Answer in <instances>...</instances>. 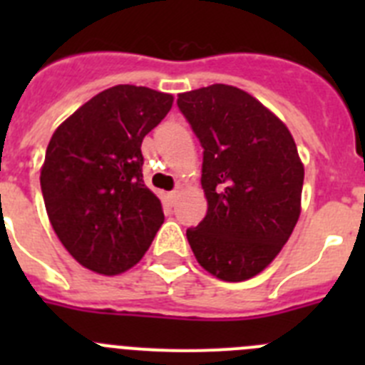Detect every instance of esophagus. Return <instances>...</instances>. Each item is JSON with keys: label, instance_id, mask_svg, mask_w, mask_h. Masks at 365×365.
Instances as JSON below:
<instances>
[{"label": "esophagus", "instance_id": "esophagus-1", "mask_svg": "<svg viewBox=\"0 0 365 365\" xmlns=\"http://www.w3.org/2000/svg\"><path fill=\"white\" fill-rule=\"evenodd\" d=\"M168 199H170V202H172V205H175V202H177V192L168 193Z\"/></svg>", "mask_w": 365, "mask_h": 365}]
</instances>
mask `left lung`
<instances>
[{"label": "left lung", "instance_id": "8db88e82", "mask_svg": "<svg viewBox=\"0 0 365 365\" xmlns=\"http://www.w3.org/2000/svg\"><path fill=\"white\" fill-rule=\"evenodd\" d=\"M202 146L208 210L186 237L199 265L245 282L269 265L299 217L303 164L287 125L254 96L214 83L177 98Z\"/></svg>", "mask_w": 365, "mask_h": 365}]
</instances>
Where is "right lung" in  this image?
Segmentation results:
<instances>
[{
	"label": "right lung",
	"mask_w": 365,
	"mask_h": 365,
	"mask_svg": "<svg viewBox=\"0 0 365 365\" xmlns=\"http://www.w3.org/2000/svg\"><path fill=\"white\" fill-rule=\"evenodd\" d=\"M172 104L150 87H109L51 137L40 175L47 215L67 252L93 272L137 265L164 222L144 185L140 146Z\"/></svg>",
	"instance_id": "right-lung-1"
}]
</instances>
